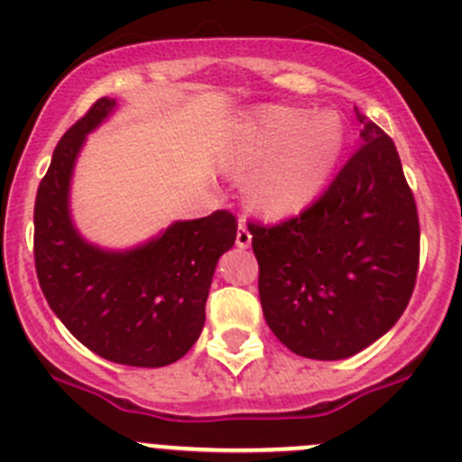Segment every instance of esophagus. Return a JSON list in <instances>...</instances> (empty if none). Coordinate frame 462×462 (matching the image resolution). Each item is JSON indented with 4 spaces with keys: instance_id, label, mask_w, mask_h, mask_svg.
Returning a JSON list of instances; mask_svg holds the SVG:
<instances>
[{
    "instance_id": "obj_1",
    "label": "esophagus",
    "mask_w": 462,
    "mask_h": 462,
    "mask_svg": "<svg viewBox=\"0 0 462 462\" xmlns=\"http://www.w3.org/2000/svg\"><path fill=\"white\" fill-rule=\"evenodd\" d=\"M251 244H253L251 230H248V226L241 221L239 227H236V245H239V248H248Z\"/></svg>"
}]
</instances>
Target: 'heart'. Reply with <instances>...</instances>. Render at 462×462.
<instances>
[{
	"instance_id": "heart-1",
	"label": "heart",
	"mask_w": 462,
	"mask_h": 462,
	"mask_svg": "<svg viewBox=\"0 0 462 462\" xmlns=\"http://www.w3.org/2000/svg\"><path fill=\"white\" fill-rule=\"evenodd\" d=\"M346 148L342 114H310L299 106H266L236 125L223 152V166L241 178L248 200L266 217H291L308 209L328 187Z\"/></svg>"
}]
</instances>
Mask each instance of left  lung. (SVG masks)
<instances>
[{
  "mask_svg": "<svg viewBox=\"0 0 462 462\" xmlns=\"http://www.w3.org/2000/svg\"><path fill=\"white\" fill-rule=\"evenodd\" d=\"M360 148L314 205L251 223L269 328L296 356L344 360L399 321L415 290L420 221L399 152L356 109Z\"/></svg>",
  "mask_w": 462,
  "mask_h": 462,
  "instance_id": "left-lung-1",
  "label": "left lung"
}]
</instances>
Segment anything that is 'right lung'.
I'll list each match as a JSON object with an SVG mask.
<instances>
[{"mask_svg": "<svg viewBox=\"0 0 462 462\" xmlns=\"http://www.w3.org/2000/svg\"><path fill=\"white\" fill-rule=\"evenodd\" d=\"M118 102L102 97L51 154L33 209V257L51 312L93 353L129 367H166L200 337L218 257L236 239L230 211L175 221L132 248L86 239L70 211L77 157Z\"/></svg>", "mask_w": 462, "mask_h": 462, "instance_id": "obj_1", "label": "right lung"}]
</instances>
